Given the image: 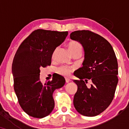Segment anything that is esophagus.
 Returning a JSON list of instances; mask_svg holds the SVG:
<instances>
[{
	"instance_id": "34e87169",
	"label": "esophagus",
	"mask_w": 129,
	"mask_h": 129,
	"mask_svg": "<svg viewBox=\"0 0 129 129\" xmlns=\"http://www.w3.org/2000/svg\"><path fill=\"white\" fill-rule=\"evenodd\" d=\"M70 78H66V82H67V83H68V82H70Z\"/></svg>"
}]
</instances>
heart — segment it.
Here are the masks:
<instances>
[{
	"instance_id": "1",
	"label": "heart",
	"mask_w": 129,
	"mask_h": 129,
	"mask_svg": "<svg viewBox=\"0 0 129 129\" xmlns=\"http://www.w3.org/2000/svg\"><path fill=\"white\" fill-rule=\"evenodd\" d=\"M68 48H69V51L72 53V54H73L74 53H81L82 51V45H81V43L76 41H72L69 42L68 44ZM56 52V50H54L52 54V58L54 59L55 54ZM72 69L71 67L67 66H62L60 67L58 70V72L60 75L67 76L72 72Z\"/></svg>"
}]
</instances>
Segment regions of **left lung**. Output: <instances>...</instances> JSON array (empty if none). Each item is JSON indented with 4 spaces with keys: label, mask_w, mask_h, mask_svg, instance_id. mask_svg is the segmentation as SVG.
I'll return each mask as SVG.
<instances>
[{
    "label": "left lung",
    "mask_w": 129,
    "mask_h": 129,
    "mask_svg": "<svg viewBox=\"0 0 129 129\" xmlns=\"http://www.w3.org/2000/svg\"><path fill=\"white\" fill-rule=\"evenodd\" d=\"M70 38L82 44L85 59L82 67L74 73L78 90L73 99L76 110L86 116L101 113L113 100L118 82V61L112 45L106 39L90 30H78ZM88 80L93 83L87 87Z\"/></svg>",
    "instance_id": "1"
}]
</instances>
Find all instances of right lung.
<instances>
[{"instance_id": "1", "label": "right lung", "mask_w": 129, "mask_h": 129, "mask_svg": "<svg viewBox=\"0 0 129 129\" xmlns=\"http://www.w3.org/2000/svg\"><path fill=\"white\" fill-rule=\"evenodd\" d=\"M68 33L36 29L23 40L16 51L12 64L14 89L19 105L29 116L44 118L54 109L53 91L63 87L66 80L57 75L43 84L40 81V69L51 65L53 52Z\"/></svg>"}]
</instances>
